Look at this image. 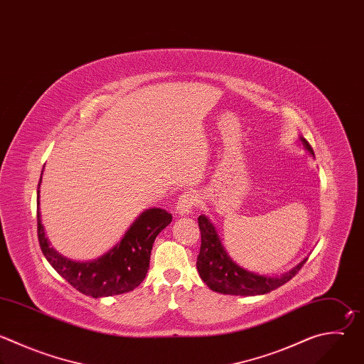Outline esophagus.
Masks as SVG:
<instances>
[{"label": "esophagus", "instance_id": "esophagus-1", "mask_svg": "<svg viewBox=\"0 0 364 364\" xmlns=\"http://www.w3.org/2000/svg\"><path fill=\"white\" fill-rule=\"evenodd\" d=\"M197 203V197L193 191H186L184 194H181L177 200V204H176V213L178 215H188L194 205Z\"/></svg>", "mask_w": 364, "mask_h": 364}]
</instances>
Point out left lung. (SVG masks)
<instances>
[{
	"label": "left lung",
	"mask_w": 364,
	"mask_h": 364,
	"mask_svg": "<svg viewBox=\"0 0 364 364\" xmlns=\"http://www.w3.org/2000/svg\"><path fill=\"white\" fill-rule=\"evenodd\" d=\"M299 141L314 157L313 149L306 139L300 136ZM198 227L201 231V247L197 257V270L207 287L215 293L231 296H260L270 293L291 280L307 262V257L303 259L297 266L280 276L259 274L238 266L228 256L215 225L207 215L201 214L198 217Z\"/></svg>",
	"instance_id": "8db88e82"
}]
</instances>
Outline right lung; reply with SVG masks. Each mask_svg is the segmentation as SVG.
I'll use <instances>...</instances> for the list:
<instances>
[{"label": "right lung", "mask_w": 364, "mask_h": 364, "mask_svg": "<svg viewBox=\"0 0 364 364\" xmlns=\"http://www.w3.org/2000/svg\"><path fill=\"white\" fill-rule=\"evenodd\" d=\"M44 171V170H43ZM37 190L38 240L43 255L53 269L80 293L92 299L109 297L134 290L146 277L156 237L170 223L173 215L163 208L144 210L129 227L118 243L94 260H73L51 247L41 221L40 186Z\"/></svg>", "instance_id": "1"}]
</instances>
